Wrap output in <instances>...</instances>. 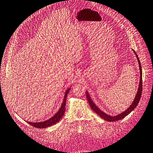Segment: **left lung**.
<instances>
[{"instance_id":"obj_1","label":"left lung","mask_w":153,"mask_h":153,"mask_svg":"<svg viewBox=\"0 0 153 153\" xmlns=\"http://www.w3.org/2000/svg\"><path fill=\"white\" fill-rule=\"evenodd\" d=\"M133 52H134V53H135L136 57H137V60H138V62H139V69H140V82H139V85L138 91H137V93L136 97H134V100L133 101V103L131 105L130 107H128V108L127 110H125V111L123 112V113H120V114H119V115H116V116L112 117V116L108 115L107 114H106V113H103L102 111H101L96 105H95V103L93 102V101H92V100L91 99L90 96H89L88 92L86 91V96H87V98H88L89 104V105H90L91 109L94 111L95 113H96L100 117H101L102 119H105V120H106L107 121H109V122L116 121L121 120V119L125 117L129 114V113L131 111H132L137 107V105H138L139 101H140V97H141L142 89H143V88H142V87H143V83H142V69H141V65H140V60H139V57H138V56L137 55L135 51L133 50Z\"/></svg>"}]
</instances>
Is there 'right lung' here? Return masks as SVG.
Wrapping results in <instances>:
<instances>
[{
	"label": "right lung",
	"mask_w": 153,
	"mask_h": 153,
	"mask_svg": "<svg viewBox=\"0 0 153 153\" xmlns=\"http://www.w3.org/2000/svg\"><path fill=\"white\" fill-rule=\"evenodd\" d=\"M70 90V89L69 88L67 89V91H65L64 101H63V103L62 104L60 109H59L58 111L56 113V115H53L52 118H50V119H48V120H47L46 121L39 122V123L28 122V123L36 128H46L50 126H52V125L56 124V123H58L62 119L63 115H64V112L65 109V103H66V97H67V95L68 94V92Z\"/></svg>",
	"instance_id": "obj_1"
}]
</instances>
